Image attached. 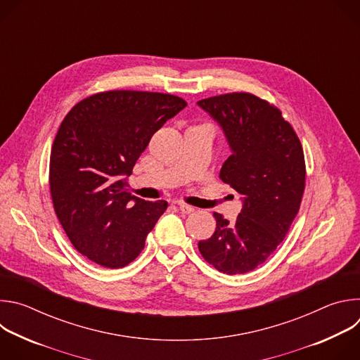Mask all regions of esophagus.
Returning <instances> with one entry per match:
<instances>
[{"label":"esophagus","mask_w":360,"mask_h":360,"mask_svg":"<svg viewBox=\"0 0 360 360\" xmlns=\"http://www.w3.org/2000/svg\"><path fill=\"white\" fill-rule=\"evenodd\" d=\"M178 208H179V211H181L182 214H192V212L195 211L193 207H191V205H186V203H184V202H179V203H178Z\"/></svg>","instance_id":"esophagus-1"}]
</instances>
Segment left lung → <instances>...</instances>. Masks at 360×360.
I'll return each mask as SVG.
<instances>
[{"instance_id": "8db88e82", "label": "left lung", "mask_w": 360, "mask_h": 360, "mask_svg": "<svg viewBox=\"0 0 360 360\" xmlns=\"http://www.w3.org/2000/svg\"><path fill=\"white\" fill-rule=\"evenodd\" d=\"M198 105L219 122L232 149L221 179L243 196L235 224L214 212L217 229L198 248L219 272L246 274L275 252L299 212L306 184L302 143L282 111L253 94H222Z\"/></svg>"}]
</instances>
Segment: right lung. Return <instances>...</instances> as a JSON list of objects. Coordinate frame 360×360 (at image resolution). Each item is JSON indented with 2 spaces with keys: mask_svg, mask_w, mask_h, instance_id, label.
Wrapping results in <instances>:
<instances>
[{
  "mask_svg": "<svg viewBox=\"0 0 360 360\" xmlns=\"http://www.w3.org/2000/svg\"><path fill=\"white\" fill-rule=\"evenodd\" d=\"M186 107L171 94L98 92L67 114L51 149L49 189L74 248L105 268H122L145 246L168 208L128 189V176L152 135Z\"/></svg>",
  "mask_w": 360,
  "mask_h": 360,
  "instance_id": "right-lung-1",
  "label": "right lung"
}]
</instances>
